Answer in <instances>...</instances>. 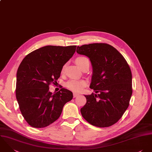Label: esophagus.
<instances>
[{
    "instance_id": "esophagus-1",
    "label": "esophagus",
    "mask_w": 152,
    "mask_h": 152,
    "mask_svg": "<svg viewBox=\"0 0 152 152\" xmlns=\"http://www.w3.org/2000/svg\"><path fill=\"white\" fill-rule=\"evenodd\" d=\"M79 94H77V93H73V97H76L79 96Z\"/></svg>"
}]
</instances>
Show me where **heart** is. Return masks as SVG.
<instances>
[{"label":"heart","mask_w":152,"mask_h":152,"mask_svg":"<svg viewBox=\"0 0 152 152\" xmlns=\"http://www.w3.org/2000/svg\"><path fill=\"white\" fill-rule=\"evenodd\" d=\"M87 61H89V60L83 56L79 57L76 59V63L80 69ZM86 85L87 83L85 80L71 79L66 83V86L68 89L72 91L80 92L83 90Z\"/></svg>","instance_id":"b5f03b06"}]
</instances>
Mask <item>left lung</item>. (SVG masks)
Returning a JSON list of instances; mask_svg holds the SVG:
<instances>
[{
  "label": "left lung",
  "instance_id": "obj_1",
  "mask_svg": "<svg viewBox=\"0 0 152 152\" xmlns=\"http://www.w3.org/2000/svg\"><path fill=\"white\" fill-rule=\"evenodd\" d=\"M76 52L90 59V88L98 93L85 95L82 115L93 126L109 127L119 121L129 105L133 91L130 68L121 53L107 43L84 45L77 46Z\"/></svg>",
  "mask_w": 152,
  "mask_h": 152
}]
</instances>
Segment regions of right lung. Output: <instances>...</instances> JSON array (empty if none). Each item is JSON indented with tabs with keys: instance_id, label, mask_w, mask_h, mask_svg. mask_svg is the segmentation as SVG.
I'll return each mask as SVG.
<instances>
[{
	"instance_id": "right-lung-1",
	"label": "right lung",
	"mask_w": 152,
	"mask_h": 152,
	"mask_svg": "<svg viewBox=\"0 0 152 152\" xmlns=\"http://www.w3.org/2000/svg\"><path fill=\"white\" fill-rule=\"evenodd\" d=\"M76 47L46 46L29 53L20 64L16 97L22 116L31 127L42 128L56 121L64 105L72 99V91L61 88L53 94L49 85L55 84Z\"/></svg>"
}]
</instances>
